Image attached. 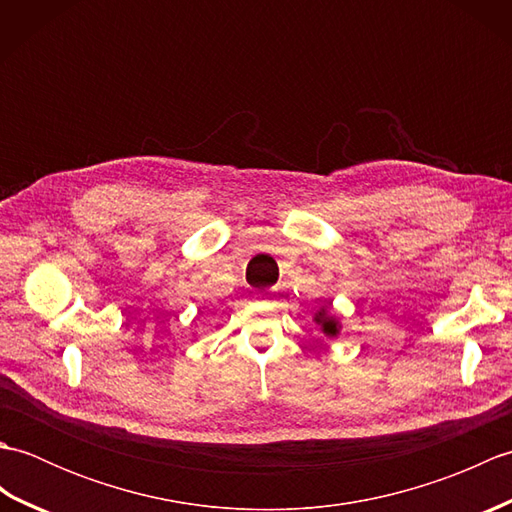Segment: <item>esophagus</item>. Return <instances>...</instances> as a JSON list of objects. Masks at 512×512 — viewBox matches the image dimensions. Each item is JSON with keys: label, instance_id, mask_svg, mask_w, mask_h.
I'll use <instances>...</instances> for the list:
<instances>
[{"label": "esophagus", "instance_id": "esophagus-1", "mask_svg": "<svg viewBox=\"0 0 512 512\" xmlns=\"http://www.w3.org/2000/svg\"><path fill=\"white\" fill-rule=\"evenodd\" d=\"M275 295V292H270V290H266V292H262V295H259V297H262V299H270V297H273Z\"/></svg>", "mask_w": 512, "mask_h": 512}]
</instances>
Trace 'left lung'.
I'll use <instances>...</instances> for the list:
<instances>
[{
  "instance_id": "8db88e82",
  "label": "left lung",
  "mask_w": 512,
  "mask_h": 512,
  "mask_svg": "<svg viewBox=\"0 0 512 512\" xmlns=\"http://www.w3.org/2000/svg\"><path fill=\"white\" fill-rule=\"evenodd\" d=\"M314 323H317L321 332L325 336H330V339L339 336V332H341V321H339V317H336V314H332L328 310V306H323L317 314H314Z\"/></svg>"
}]
</instances>
